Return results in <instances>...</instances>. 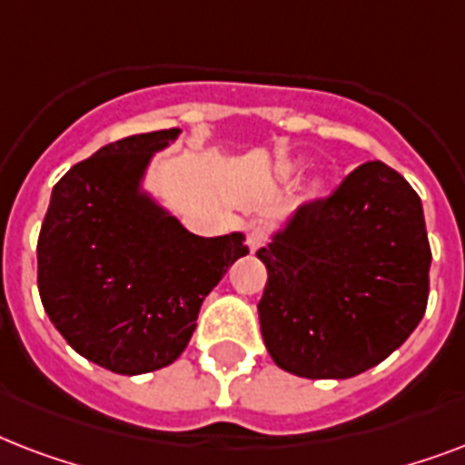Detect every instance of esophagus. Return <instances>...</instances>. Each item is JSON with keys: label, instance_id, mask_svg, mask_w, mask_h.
Returning a JSON list of instances; mask_svg holds the SVG:
<instances>
[{"label": "esophagus", "instance_id": "esophagus-1", "mask_svg": "<svg viewBox=\"0 0 465 465\" xmlns=\"http://www.w3.org/2000/svg\"><path fill=\"white\" fill-rule=\"evenodd\" d=\"M270 241V232L265 229V226L255 224L248 229V246H251V251H258V248L268 246Z\"/></svg>", "mask_w": 465, "mask_h": 465}]
</instances>
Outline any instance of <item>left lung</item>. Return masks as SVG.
<instances>
[{
  "label": "left lung",
  "mask_w": 465,
  "mask_h": 465,
  "mask_svg": "<svg viewBox=\"0 0 465 465\" xmlns=\"http://www.w3.org/2000/svg\"><path fill=\"white\" fill-rule=\"evenodd\" d=\"M258 302L270 357L306 379H347L389 357L425 316L430 239L420 195L383 161H367L306 200L258 251Z\"/></svg>",
  "instance_id": "left-lung-1"
}]
</instances>
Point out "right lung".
<instances>
[{"mask_svg":"<svg viewBox=\"0 0 465 465\" xmlns=\"http://www.w3.org/2000/svg\"><path fill=\"white\" fill-rule=\"evenodd\" d=\"M178 127L111 142L53 188L38 236V292L62 338L115 374H147L181 357L203 299L248 253L243 233L203 239L137 181Z\"/></svg>","mask_w":465,"mask_h":465,"instance_id":"obj_1","label":"right lung"}]
</instances>
